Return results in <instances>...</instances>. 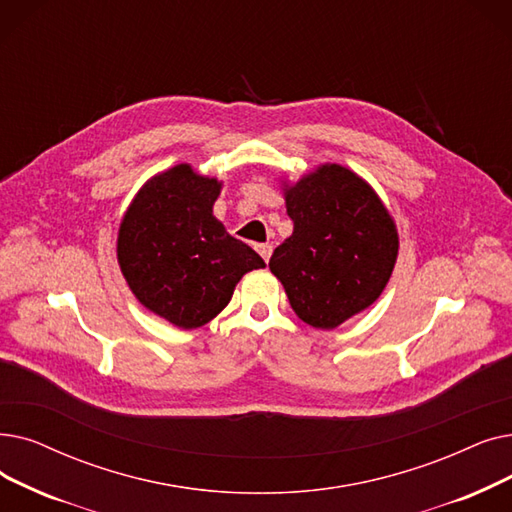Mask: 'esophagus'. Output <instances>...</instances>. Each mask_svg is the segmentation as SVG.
<instances>
[{
  "mask_svg": "<svg viewBox=\"0 0 512 512\" xmlns=\"http://www.w3.org/2000/svg\"><path fill=\"white\" fill-rule=\"evenodd\" d=\"M257 253L263 257L265 263H268V261H270V255H272V244H268V242H265V244H257Z\"/></svg>",
  "mask_w": 512,
  "mask_h": 512,
  "instance_id": "1",
  "label": "esophagus"
}]
</instances>
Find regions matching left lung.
<instances>
[{"mask_svg": "<svg viewBox=\"0 0 512 512\" xmlns=\"http://www.w3.org/2000/svg\"><path fill=\"white\" fill-rule=\"evenodd\" d=\"M293 236L270 259L295 314L330 330L381 297L397 230L381 198L341 165H322L286 192Z\"/></svg>", "mask_w": 512, "mask_h": 512, "instance_id": "8db88e82", "label": "left lung"}]
</instances>
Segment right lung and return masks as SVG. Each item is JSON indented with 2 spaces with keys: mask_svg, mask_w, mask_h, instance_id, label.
<instances>
[{
  "mask_svg": "<svg viewBox=\"0 0 512 512\" xmlns=\"http://www.w3.org/2000/svg\"><path fill=\"white\" fill-rule=\"evenodd\" d=\"M221 184L177 165L133 198L117 242L121 272L138 301L180 328L213 320L238 280L263 259L213 217Z\"/></svg>",
  "mask_w": 512,
  "mask_h": 512,
  "instance_id": "obj_1",
  "label": "right lung"
}]
</instances>
